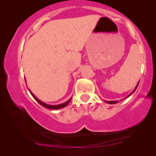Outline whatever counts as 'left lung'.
<instances>
[{
	"instance_id": "8db88e82",
	"label": "left lung",
	"mask_w": 156,
	"mask_h": 156,
	"mask_svg": "<svg viewBox=\"0 0 156 156\" xmlns=\"http://www.w3.org/2000/svg\"><path fill=\"white\" fill-rule=\"evenodd\" d=\"M138 85H137V86H136V87L135 88V89H134V91H135L136 89H137ZM133 92H132V93H133ZM132 93H131V94H130V95L128 96V97H129V96H131V95L132 94ZM117 102H118V101H106V103H108V104H116V103H117Z\"/></svg>"
}]
</instances>
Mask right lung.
<instances>
[{
  "instance_id": "add662e5",
  "label": "right lung",
  "mask_w": 156,
  "mask_h": 156,
  "mask_svg": "<svg viewBox=\"0 0 156 156\" xmlns=\"http://www.w3.org/2000/svg\"><path fill=\"white\" fill-rule=\"evenodd\" d=\"M30 91V90H29ZM30 94H31V95L33 96V97L35 98V99H36V101H37L38 103H39L40 104H41V105L42 106H44V107H45V108H51V109H59V108H63V107H65V106H66L68 104H69V102L71 101V99H70L69 101H66L65 103H64V104H59V105H55V106H52V105H48V104H44V103H43V102H42V101H40L39 99H37V98H36L35 96L33 95V94L31 92V91H30Z\"/></svg>"
}]
</instances>
